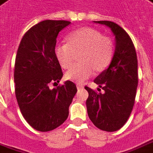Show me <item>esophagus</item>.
Listing matches in <instances>:
<instances>
[{"label":"esophagus","mask_w":153,"mask_h":153,"mask_svg":"<svg viewBox=\"0 0 153 153\" xmlns=\"http://www.w3.org/2000/svg\"><path fill=\"white\" fill-rule=\"evenodd\" d=\"M76 86L78 90H79V89H82V88H84V86H83V85H82V84H77Z\"/></svg>","instance_id":"1"}]
</instances>
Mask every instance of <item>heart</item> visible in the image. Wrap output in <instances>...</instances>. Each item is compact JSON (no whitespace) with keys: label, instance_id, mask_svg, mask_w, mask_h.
Returning a JSON list of instances; mask_svg holds the SVG:
<instances>
[{"label":"heart","instance_id":"obj_1","mask_svg":"<svg viewBox=\"0 0 153 153\" xmlns=\"http://www.w3.org/2000/svg\"><path fill=\"white\" fill-rule=\"evenodd\" d=\"M67 42L55 46V55L63 68L72 66L75 53L79 55L80 63H77L66 72L68 79L83 82L92 76L97 69L101 71L110 64L113 56V42L102 33L91 28H82L72 32L67 37Z\"/></svg>","mask_w":153,"mask_h":153}]
</instances>
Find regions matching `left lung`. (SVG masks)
Instances as JSON below:
<instances>
[{
  "label": "left lung",
  "mask_w": 153,
  "mask_h": 153,
  "mask_svg": "<svg viewBox=\"0 0 153 153\" xmlns=\"http://www.w3.org/2000/svg\"><path fill=\"white\" fill-rule=\"evenodd\" d=\"M94 23L111 29L115 36V51L108 68L94 80L104 92L85 87L89 93L87 113L98 129L113 132L124 126L134 107L138 85L137 56L129 35L119 25L111 21Z\"/></svg>",
  "instance_id": "left-lung-1"
}]
</instances>
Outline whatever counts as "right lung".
<instances>
[{
	"instance_id": "add662e5",
	"label": "right lung",
	"mask_w": 153,
	"mask_h": 153,
	"mask_svg": "<svg viewBox=\"0 0 153 153\" xmlns=\"http://www.w3.org/2000/svg\"><path fill=\"white\" fill-rule=\"evenodd\" d=\"M71 24L64 20H45L25 33L18 49L14 67L15 94L20 111L34 129L46 132L57 128L68 117V108L77 92L76 85L67 80L55 55L56 37Z\"/></svg>"
}]
</instances>
